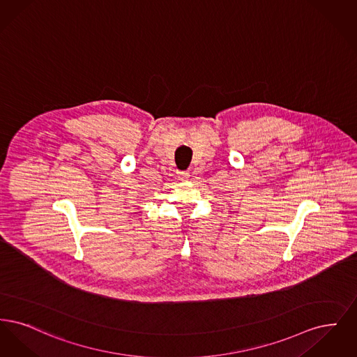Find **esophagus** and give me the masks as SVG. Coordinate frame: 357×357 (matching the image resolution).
I'll return each mask as SVG.
<instances>
[{"mask_svg":"<svg viewBox=\"0 0 357 357\" xmlns=\"http://www.w3.org/2000/svg\"><path fill=\"white\" fill-rule=\"evenodd\" d=\"M188 172L187 171H178V178H179V181H187L188 179Z\"/></svg>","mask_w":357,"mask_h":357,"instance_id":"34e87169","label":"esophagus"}]
</instances>
